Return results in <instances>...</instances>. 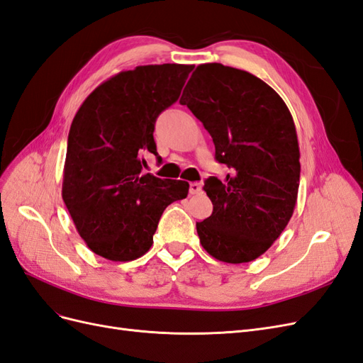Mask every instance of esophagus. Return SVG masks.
<instances>
[{
	"label": "esophagus",
	"instance_id": "1",
	"mask_svg": "<svg viewBox=\"0 0 363 363\" xmlns=\"http://www.w3.org/2000/svg\"><path fill=\"white\" fill-rule=\"evenodd\" d=\"M189 192H191L192 195L201 194V183H199V182H192V183L189 184Z\"/></svg>",
	"mask_w": 363,
	"mask_h": 363
}]
</instances>
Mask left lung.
Listing matches in <instances>:
<instances>
[{
	"label": "left lung",
	"mask_w": 363,
	"mask_h": 363,
	"mask_svg": "<svg viewBox=\"0 0 363 363\" xmlns=\"http://www.w3.org/2000/svg\"><path fill=\"white\" fill-rule=\"evenodd\" d=\"M180 104L211 133L215 157L230 169L208 177L212 215L196 223L203 248L227 263L262 256L294 213L300 186V148L281 96L247 71L221 63L199 65Z\"/></svg>",
	"instance_id": "1"
}]
</instances>
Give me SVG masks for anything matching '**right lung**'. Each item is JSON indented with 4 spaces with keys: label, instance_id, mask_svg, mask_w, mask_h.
Returning a JSON list of instances; mask_svg holds the SVG:
<instances>
[{
    "label": "right lung",
    "instance_id": "obj_1",
    "mask_svg": "<svg viewBox=\"0 0 363 363\" xmlns=\"http://www.w3.org/2000/svg\"><path fill=\"white\" fill-rule=\"evenodd\" d=\"M194 65H145L103 82L77 111L68 135L62 196L95 255L135 260L152 245L159 219L188 196L189 183L142 174L157 159V116L179 100Z\"/></svg>",
    "mask_w": 363,
    "mask_h": 363
}]
</instances>
